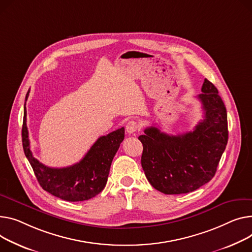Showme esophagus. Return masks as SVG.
Segmentation results:
<instances>
[{
  "label": "esophagus",
  "instance_id": "esophagus-1",
  "mask_svg": "<svg viewBox=\"0 0 252 252\" xmlns=\"http://www.w3.org/2000/svg\"><path fill=\"white\" fill-rule=\"evenodd\" d=\"M139 128H140V127H139V125H138V123H136L135 121L128 122V123L126 124V132L129 133V135H130V133H135Z\"/></svg>",
  "mask_w": 252,
  "mask_h": 252
}]
</instances>
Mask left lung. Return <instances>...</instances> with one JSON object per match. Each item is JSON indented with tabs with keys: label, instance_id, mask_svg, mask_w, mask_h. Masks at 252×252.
Here are the masks:
<instances>
[{
	"label": "left lung",
	"instance_id": "left-lung-1",
	"mask_svg": "<svg viewBox=\"0 0 252 252\" xmlns=\"http://www.w3.org/2000/svg\"><path fill=\"white\" fill-rule=\"evenodd\" d=\"M202 94L204 120L192 131L168 135L156 126L139 137L143 144L142 167L148 181L165 194L193 191L217 171L228 142L227 111L214 84L205 79Z\"/></svg>",
	"mask_w": 252,
	"mask_h": 252
}]
</instances>
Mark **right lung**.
Here are the masks:
<instances>
[{"label":"right lung","instance_id":"obj_1","mask_svg":"<svg viewBox=\"0 0 252 252\" xmlns=\"http://www.w3.org/2000/svg\"><path fill=\"white\" fill-rule=\"evenodd\" d=\"M29 92L30 90L26 94L25 101ZM25 104L22 126L23 150L40 187L50 194L68 202L87 200L101 192L106 186L113 157L125 139V127L100 137L80 162L63 168H52L32 155L26 126Z\"/></svg>","mask_w":252,"mask_h":252}]
</instances>
